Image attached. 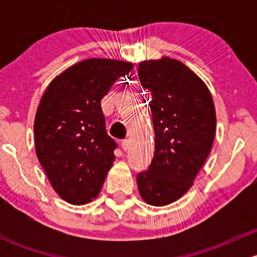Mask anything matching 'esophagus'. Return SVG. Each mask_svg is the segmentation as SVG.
<instances>
[{
	"instance_id": "1",
	"label": "esophagus",
	"mask_w": 257,
	"mask_h": 257,
	"mask_svg": "<svg viewBox=\"0 0 257 257\" xmlns=\"http://www.w3.org/2000/svg\"><path fill=\"white\" fill-rule=\"evenodd\" d=\"M120 147L123 150H126L129 148V141L128 139H124V141L120 142Z\"/></svg>"
}]
</instances>
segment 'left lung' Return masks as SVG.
Wrapping results in <instances>:
<instances>
[{
    "label": "left lung",
    "instance_id": "obj_1",
    "mask_svg": "<svg viewBox=\"0 0 257 257\" xmlns=\"http://www.w3.org/2000/svg\"><path fill=\"white\" fill-rule=\"evenodd\" d=\"M138 76L150 94L155 152L137 184L148 204L168 205L191 188L211 150L214 102L205 83L177 59L142 62Z\"/></svg>",
    "mask_w": 257,
    "mask_h": 257
}]
</instances>
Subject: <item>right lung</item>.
I'll list each match as a JSON object with an SVG mask.
<instances>
[{
	"label": "right lung",
	"instance_id": "1",
	"mask_svg": "<svg viewBox=\"0 0 257 257\" xmlns=\"http://www.w3.org/2000/svg\"><path fill=\"white\" fill-rule=\"evenodd\" d=\"M133 64L85 59L46 89L35 119L36 153L54 190L82 205L97 198L114 162L115 141L105 131L100 100Z\"/></svg>",
	"mask_w": 257,
	"mask_h": 257
}]
</instances>
